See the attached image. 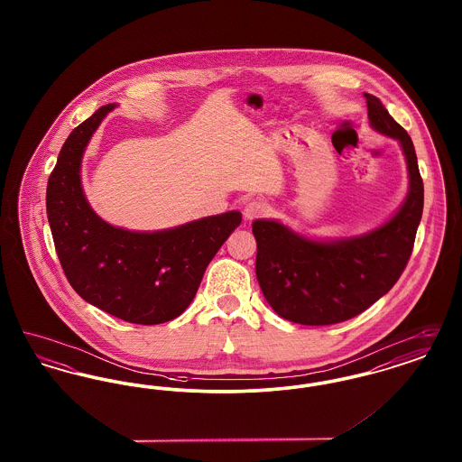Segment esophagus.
<instances>
[{"label":"esophagus","mask_w":462,"mask_h":462,"mask_svg":"<svg viewBox=\"0 0 462 462\" xmlns=\"http://www.w3.org/2000/svg\"><path fill=\"white\" fill-rule=\"evenodd\" d=\"M270 206L262 200V199H253L244 206V218L245 220H254L258 217H263L268 213Z\"/></svg>","instance_id":"esophagus-1"}]
</instances>
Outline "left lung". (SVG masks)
I'll use <instances>...</instances> for the list:
<instances>
[{
  "mask_svg": "<svg viewBox=\"0 0 462 462\" xmlns=\"http://www.w3.org/2000/svg\"><path fill=\"white\" fill-rule=\"evenodd\" d=\"M364 95L374 132L402 147L409 192L392 218L334 241L310 239L277 220L253 221L258 284L275 313L294 324L330 326L356 317L395 286L412 254L424 204L418 155L381 100Z\"/></svg>",
  "mask_w": 462,
  "mask_h": 462,
  "instance_id": "obj_1",
  "label": "left lung"
}]
</instances>
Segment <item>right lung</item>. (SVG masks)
<instances>
[{
	"label": "right lung",
	"instance_id": "right-lung-1",
	"mask_svg": "<svg viewBox=\"0 0 462 462\" xmlns=\"http://www.w3.org/2000/svg\"><path fill=\"white\" fill-rule=\"evenodd\" d=\"M107 104L74 128L46 187V215L60 264L89 305L142 326L173 320L192 303L206 266L241 225L239 211L136 232L102 220L81 185V162Z\"/></svg>",
	"mask_w": 462,
	"mask_h": 462
}]
</instances>
